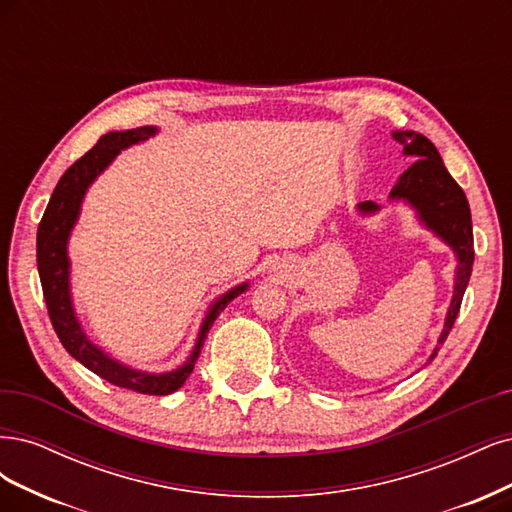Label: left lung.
<instances>
[{"instance_id": "1", "label": "left lung", "mask_w": 512, "mask_h": 512, "mask_svg": "<svg viewBox=\"0 0 512 512\" xmlns=\"http://www.w3.org/2000/svg\"><path fill=\"white\" fill-rule=\"evenodd\" d=\"M393 140L404 146V155L417 157V161L400 176L391 189V200H404L417 210L421 223L447 242L457 257V274L453 300L444 319L438 346L430 355V361L438 355L440 344L447 340L451 327L457 319V312L464 300L468 280L474 263V238H472V217L466 193L461 189L449 170L444 168L442 157L436 146L417 131H393ZM364 214L378 210L374 202H361L357 206Z\"/></svg>"}]
</instances>
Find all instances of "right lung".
<instances>
[{
    "mask_svg": "<svg viewBox=\"0 0 512 512\" xmlns=\"http://www.w3.org/2000/svg\"><path fill=\"white\" fill-rule=\"evenodd\" d=\"M155 134H157V127L110 131V134L97 140V144L89 153H85L76 163H72V166L59 178V183L51 195V202H48L44 210V217L38 227L36 251H38V272H40V283L44 291L48 317H51V323L63 344V349L68 351L74 359H78L82 366L89 368L97 376L106 378V381L112 385L129 389V391L146 393V395H168L185 385L189 374L193 372L197 357L202 353L204 340L210 332L214 319L221 315L229 302L249 289V283H242L234 289H229L208 308V315L200 327V334H197V342L183 366L172 372L151 374V372L131 370L119 364V361H114L102 349H97V346L87 338V334L82 332L72 306L70 259H68V238L74 223L78 221L82 197H85L93 180L110 166L112 159L117 157L123 148L144 142Z\"/></svg>",
    "mask_w": 512,
    "mask_h": 512,
    "instance_id": "1",
    "label": "right lung"
}]
</instances>
